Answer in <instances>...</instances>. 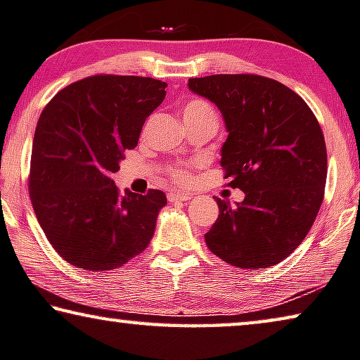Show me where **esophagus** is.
<instances>
[{
    "instance_id": "obj_1",
    "label": "esophagus",
    "mask_w": 360,
    "mask_h": 360,
    "mask_svg": "<svg viewBox=\"0 0 360 360\" xmlns=\"http://www.w3.org/2000/svg\"><path fill=\"white\" fill-rule=\"evenodd\" d=\"M194 197L192 194H168V200L169 202H186V200H191V198Z\"/></svg>"
}]
</instances>
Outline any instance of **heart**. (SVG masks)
Segmentation results:
<instances>
[{
	"label": "heart",
	"mask_w": 360,
	"mask_h": 360,
	"mask_svg": "<svg viewBox=\"0 0 360 360\" xmlns=\"http://www.w3.org/2000/svg\"><path fill=\"white\" fill-rule=\"evenodd\" d=\"M181 116L186 127L191 126H203L210 124L213 127L218 126V115L213 106L207 100L192 98L187 100L181 108ZM165 174L168 176L174 184H189L191 182V166L189 165H171L165 169Z\"/></svg>",
	"instance_id": "heart-1"
}]
</instances>
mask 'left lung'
Here are the masks:
<instances>
[{"label":"left lung","instance_id":"left-lung-1","mask_svg":"<svg viewBox=\"0 0 360 360\" xmlns=\"http://www.w3.org/2000/svg\"><path fill=\"white\" fill-rule=\"evenodd\" d=\"M192 92L223 115L228 139L221 162L228 186L244 192L219 214L205 243L239 268H268L286 259L310 231L323 202L326 147L317 117L278 80L255 74L189 79Z\"/></svg>","mask_w":360,"mask_h":360}]
</instances>
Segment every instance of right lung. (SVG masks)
<instances>
[{"mask_svg": "<svg viewBox=\"0 0 360 360\" xmlns=\"http://www.w3.org/2000/svg\"><path fill=\"white\" fill-rule=\"evenodd\" d=\"M166 82L100 76L58 92L37 122L29 192L37 219L58 254L89 271L120 268L147 249L165 192L126 189L112 173L136 148L142 126L162 105Z\"/></svg>", "mask_w": 360, "mask_h": 360, "instance_id": "obj_1", "label": "right lung"}]
</instances>
